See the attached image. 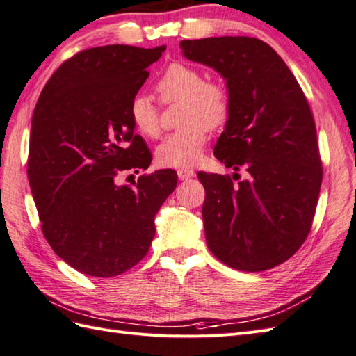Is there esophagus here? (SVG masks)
<instances>
[{"mask_svg": "<svg viewBox=\"0 0 356 356\" xmlns=\"http://www.w3.org/2000/svg\"><path fill=\"white\" fill-rule=\"evenodd\" d=\"M177 176L180 180H190L191 177L195 176V172L190 168H179L177 170Z\"/></svg>", "mask_w": 356, "mask_h": 356, "instance_id": "34e87169", "label": "esophagus"}]
</instances>
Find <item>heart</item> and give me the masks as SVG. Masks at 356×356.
Segmentation results:
<instances>
[{"label": "heart", "mask_w": 356, "mask_h": 356, "mask_svg": "<svg viewBox=\"0 0 356 356\" xmlns=\"http://www.w3.org/2000/svg\"><path fill=\"white\" fill-rule=\"evenodd\" d=\"M159 99L163 104L182 101L180 130L166 136L156 149V161L166 168H188L200 161L208 140V130H217L229 118V92L220 82L207 81L193 65L174 63L156 84ZM130 119L139 134L157 138L161 133V115L153 99L138 95L130 102Z\"/></svg>", "instance_id": "obj_1"}]
</instances>
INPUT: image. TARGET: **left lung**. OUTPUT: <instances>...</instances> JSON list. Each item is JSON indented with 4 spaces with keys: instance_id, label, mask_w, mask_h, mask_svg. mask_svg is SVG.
Masks as SVG:
<instances>
[{
    "instance_id": "left-lung-1",
    "label": "left lung",
    "mask_w": 356,
    "mask_h": 356,
    "mask_svg": "<svg viewBox=\"0 0 356 356\" xmlns=\"http://www.w3.org/2000/svg\"><path fill=\"white\" fill-rule=\"evenodd\" d=\"M180 49L220 73L231 97L214 154L236 172L197 174L209 251L238 270L275 268L305 243L320 195L323 166L309 102L283 59L257 38L185 40Z\"/></svg>"
}]
</instances>
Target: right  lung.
<instances>
[{
    "instance_id": "right-lung-1",
    "label": "right lung",
    "mask_w": 356,
    "mask_h": 356,
    "mask_svg": "<svg viewBox=\"0 0 356 356\" xmlns=\"http://www.w3.org/2000/svg\"><path fill=\"white\" fill-rule=\"evenodd\" d=\"M165 45H104L76 53L51 74L32 116L27 176L41 228L56 255L92 277L138 264L154 238V217L177 185L159 170L118 185L120 171L147 170L130 102Z\"/></svg>"
}]
</instances>
